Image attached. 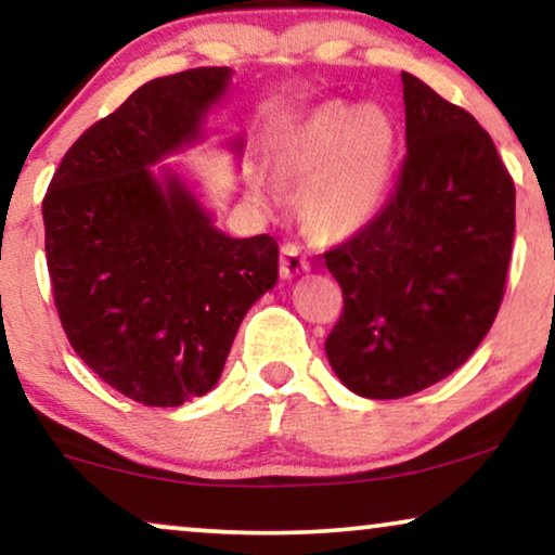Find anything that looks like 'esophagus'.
Returning <instances> with one entry per match:
<instances>
[{
  "mask_svg": "<svg viewBox=\"0 0 555 555\" xmlns=\"http://www.w3.org/2000/svg\"><path fill=\"white\" fill-rule=\"evenodd\" d=\"M279 271H281V279H294V276L304 274V271H309V261L301 256L299 246L286 244L284 248H281Z\"/></svg>",
  "mask_w": 555,
  "mask_h": 555,
  "instance_id": "1",
  "label": "esophagus"
}]
</instances>
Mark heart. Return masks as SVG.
Wrapping results in <instances>:
<instances>
[{
	"instance_id": "b5f03b06",
	"label": "heart",
	"mask_w": 555,
	"mask_h": 555,
	"mask_svg": "<svg viewBox=\"0 0 555 555\" xmlns=\"http://www.w3.org/2000/svg\"><path fill=\"white\" fill-rule=\"evenodd\" d=\"M281 183L299 191L301 216L319 238L345 241L370 229L392 203L400 173L397 125L377 105L326 100L288 132L276 151ZM274 201L263 176L251 181Z\"/></svg>"
}]
</instances>
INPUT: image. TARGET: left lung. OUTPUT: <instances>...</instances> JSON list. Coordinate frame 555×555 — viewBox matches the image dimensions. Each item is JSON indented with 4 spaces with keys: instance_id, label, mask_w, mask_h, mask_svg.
Returning <instances> with one entry per match:
<instances>
[{
    "instance_id": "obj_1",
    "label": "left lung",
    "mask_w": 555,
    "mask_h": 555,
    "mask_svg": "<svg viewBox=\"0 0 555 555\" xmlns=\"http://www.w3.org/2000/svg\"><path fill=\"white\" fill-rule=\"evenodd\" d=\"M408 158L370 229L324 254L345 311L326 359L354 395L397 400L463 366L501 309L515 185L463 107L402 73Z\"/></svg>"
}]
</instances>
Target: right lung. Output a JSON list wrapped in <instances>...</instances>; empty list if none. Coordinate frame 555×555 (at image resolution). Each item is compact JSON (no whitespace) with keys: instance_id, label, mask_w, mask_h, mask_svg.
<instances>
[{"instance_id":"1","label":"right lung","mask_w":555,"mask_h":555,"mask_svg":"<svg viewBox=\"0 0 555 555\" xmlns=\"http://www.w3.org/2000/svg\"><path fill=\"white\" fill-rule=\"evenodd\" d=\"M231 67L155 77L77 138L42 203L54 304L100 379L178 408L221 379L246 311L279 279V246L233 238L173 166L206 140ZM225 147L241 158L244 138Z\"/></svg>"}]
</instances>
